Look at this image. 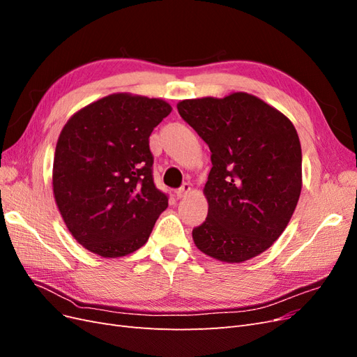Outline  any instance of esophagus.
Listing matches in <instances>:
<instances>
[{"instance_id": "1", "label": "esophagus", "mask_w": 357, "mask_h": 357, "mask_svg": "<svg viewBox=\"0 0 357 357\" xmlns=\"http://www.w3.org/2000/svg\"><path fill=\"white\" fill-rule=\"evenodd\" d=\"M190 190H192V186L189 185V183H185V185H183V186L176 192V195H177L178 199H181V198L188 197L189 193H190Z\"/></svg>"}]
</instances>
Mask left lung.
I'll return each instance as SVG.
<instances>
[{
	"mask_svg": "<svg viewBox=\"0 0 357 357\" xmlns=\"http://www.w3.org/2000/svg\"><path fill=\"white\" fill-rule=\"evenodd\" d=\"M211 150L204 186L205 222L192 231L202 253L241 264L268 250L294 214L302 189V152L294 123L247 92L177 104Z\"/></svg>",
	"mask_w": 357,
	"mask_h": 357,
	"instance_id": "left-lung-1",
	"label": "left lung"
}]
</instances>
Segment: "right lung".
Wrapping results in <instances>:
<instances>
[{"mask_svg": "<svg viewBox=\"0 0 357 357\" xmlns=\"http://www.w3.org/2000/svg\"><path fill=\"white\" fill-rule=\"evenodd\" d=\"M171 110L160 98L117 92L75 112L62 128L53 197L86 250L114 259L147 243L168 207L153 183L149 137Z\"/></svg>", "mask_w": 357, "mask_h": 357, "instance_id": "obj_1", "label": "right lung"}]
</instances>
